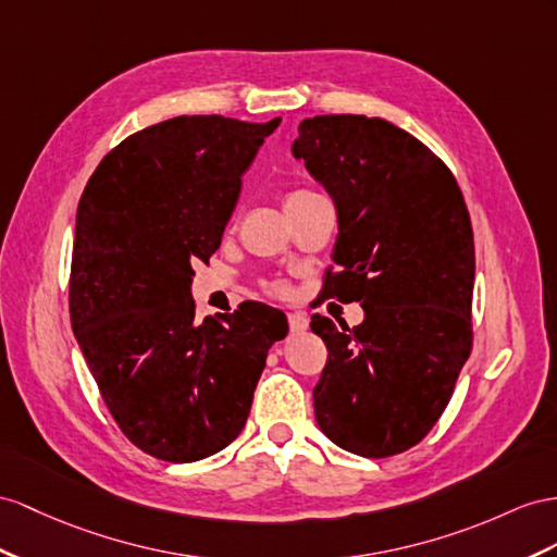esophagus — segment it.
<instances>
[{
	"mask_svg": "<svg viewBox=\"0 0 557 557\" xmlns=\"http://www.w3.org/2000/svg\"><path fill=\"white\" fill-rule=\"evenodd\" d=\"M287 322H289V332L292 334H301V332L308 330V318L304 315V312H289Z\"/></svg>",
	"mask_w": 557,
	"mask_h": 557,
	"instance_id": "34e87169",
	"label": "esophagus"
}]
</instances>
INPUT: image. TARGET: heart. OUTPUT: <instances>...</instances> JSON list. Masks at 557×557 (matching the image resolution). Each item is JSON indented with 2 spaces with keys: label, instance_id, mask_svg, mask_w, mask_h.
Here are the masks:
<instances>
[{
  "label": "heart",
  "instance_id": "obj_1",
  "mask_svg": "<svg viewBox=\"0 0 557 557\" xmlns=\"http://www.w3.org/2000/svg\"><path fill=\"white\" fill-rule=\"evenodd\" d=\"M312 197H318V193L312 190H306V188H296V190H289L287 195H284V209L287 211H294L298 207H304L306 202H310ZM270 294H277V296H287V284L284 282H270Z\"/></svg>",
  "mask_w": 557,
  "mask_h": 557
}]
</instances>
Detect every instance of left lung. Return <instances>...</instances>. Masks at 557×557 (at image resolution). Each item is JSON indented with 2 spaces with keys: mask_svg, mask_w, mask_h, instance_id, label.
I'll return each mask as SVG.
<instances>
[{
  "mask_svg": "<svg viewBox=\"0 0 557 557\" xmlns=\"http://www.w3.org/2000/svg\"><path fill=\"white\" fill-rule=\"evenodd\" d=\"M292 150L338 213L324 296L364 308L352 330L310 320L330 352L315 417L341 449L386 459L431 433L473 348L468 209L449 166L386 120L308 117Z\"/></svg>",
  "mask_w": 557,
  "mask_h": 557,
  "instance_id": "obj_1",
  "label": "left lung"
}]
</instances>
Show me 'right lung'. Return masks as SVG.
<instances>
[{"label":"right lung","instance_id":"obj_1","mask_svg":"<svg viewBox=\"0 0 557 557\" xmlns=\"http://www.w3.org/2000/svg\"><path fill=\"white\" fill-rule=\"evenodd\" d=\"M265 124L183 115L124 138L77 207L70 322L124 437L154 459L190 463L247 423L268 348L287 318L247 304L195 322L197 261L221 247L242 174Z\"/></svg>","mask_w":557,"mask_h":557}]
</instances>
